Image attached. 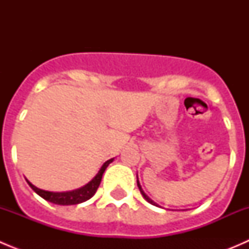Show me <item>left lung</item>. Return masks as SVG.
Instances as JSON below:
<instances>
[{
    "instance_id": "8db88e82",
    "label": "left lung",
    "mask_w": 249,
    "mask_h": 249,
    "mask_svg": "<svg viewBox=\"0 0 249 249\" xmlns=\"http://www.w3.org/2000/svg\"><path fill=\"white\" fill-rule=\"evenodd\" d=\"M137 187H139V189H140L141 194H142V195H143V197H144V199H145V200H147V201H148V202H149V203H152V205H155V206H157V203H155L154 201H153V200H150V199H149V197H148V196H147V195H145V194H144V192H143V190H142V188H141V184H140L139 179H137Z\"/></svg>"
}]
</instances>
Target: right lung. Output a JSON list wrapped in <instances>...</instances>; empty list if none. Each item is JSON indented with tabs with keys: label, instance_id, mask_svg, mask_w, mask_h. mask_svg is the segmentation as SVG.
I'll list each match as a JSON object with an SVG mask.
<instances>
[{
	"label": "right lung",
	"instance_id": "obj_1",
	"mask_svg": "<svg viewBox=\"0 0 249 249\" xmlns=\"http://www.w3.org/2000/svg\"><path fill=\"white\" fill-rule=\"evenodd\" d=\"M113 161V159L107 160L102 167L100 169V171L97 172V175L88 183L87 185L84 187L79 188V189L72 190V192H66V193H53V192H46V190L38 189L37 187H35L34 184L27 180L30 187L37 193L41 197H43L44 200L47 201L55 203V205H62V206H67V205H77V203H82L87 200H89L90 197L94 196V194L96 193L97 188H99L100 183H101L102 179V175H104L105 170L107 169V166Z\"/></svg>",
	"mask_w": 249,
	"mask_h": 249
}]
</instances>
